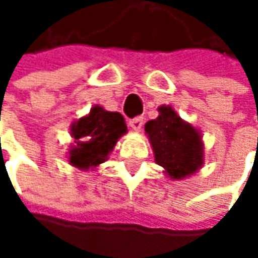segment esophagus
<instances>
[{"instance_id": "obj_1", "label": "esophagus", "mask_w": 258, "mask_h": 258, "mask_svg": "<svg viewBox=\"0 0 258 258\" xmlns=\"http://www.w3.org/2000/svg\"><path fill=\"white\" fill-rule=\"evenodd\" d=\"M129 126L134 129V131H141L142 126H144V119L142 117H135V119H131L129 120Z\"/></svg>"}]
</instances>
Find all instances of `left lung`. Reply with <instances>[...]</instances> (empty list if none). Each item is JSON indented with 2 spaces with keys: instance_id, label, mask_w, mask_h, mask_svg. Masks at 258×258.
Here are the masks:
<instances>
[{
  "instance_id": "left-lung-1",
  "label": "left lung",
  "mask_w": 258,
  "mask_h": 258,
  "mask_svg": "<svg viewBox=\"0 0 258 258\" xmlns=\"http://www.w3.org/2000/svg\"><path fill=\"white\" fill-rule=\"evenodd\" d=\"M145 131L154 148L156 164L164 166L173 179L185 178L203 165L200 134L171 106L159 107V116L145 124Z\"/></svg>"
}]
</instances>
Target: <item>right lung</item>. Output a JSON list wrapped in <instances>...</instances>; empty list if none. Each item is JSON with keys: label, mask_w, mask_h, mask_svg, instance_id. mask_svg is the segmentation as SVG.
<instances>
[{"label": "right lung", "mask_w": 258, "mask_h": 258, "mask_svg": "<svg viewBox=\"0 0 258 258\" xmlns=\"http://www.w3.org/2000/svg\"><path fill=\"white\" fill-rule=\"evenodd\" d=\"M124 132L126 124L122 114L94 106L89 116L82 117L72 127L76 146L70 151V164L77 168L102 164Z\"/></svg>", "instance_id": "obj_1"}]
</instances>
